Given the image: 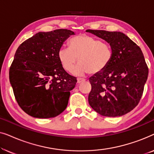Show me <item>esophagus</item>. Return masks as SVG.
Wrapping results in <instances>:
<instances>
[{"label": "esophagus", "mask_w": 154, "mask_h": 154, "mask_svg": "<svg viewBox=\"0 0 154 154\" xmlns=\"http://www.w3.org/2000/svg\"><path fill=\"white\" fill-rule=\"evenodd\" d=\"M85 81V80L83 79H77V83L79 84V83H82V82H83Z\"/></svg>", "instance_id": "obj_1"}]
</instances>
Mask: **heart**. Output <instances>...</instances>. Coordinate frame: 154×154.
<instances>
[{"label":"heart","mask_w":154,"mask_h":154,"mask_svg":"<svg viewBox=\"0 0 154 154\" xmlns=\"http://www.w3.org/2000/svg\"><path fill=\"white\" fill-rule=\"evenodd\" d=\"M69 48L63 47L58 52V58L65 70L71 72L78 62L80 64L73 73L82 75L94 74L104 70L112 58L110 45L90 35L81 34L72 38Z\"/></svg>","instance_id":"heart-1"}]
</instances>
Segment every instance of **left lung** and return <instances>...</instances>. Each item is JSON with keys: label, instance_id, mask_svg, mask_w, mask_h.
I'll return each mask as SVG.
<instances>
[{"label": "left lung", "instance_id": "1", "mask_svg": "<svg viewBox=\"0 0 154 154\" xmlns=\"http://www.w3.org/2000/svg\"><path fill=\"white\" fill-rule=\"evenodd\" d=\"M109 44L112 58L108 66L90 78L88 102L103 116H121L131 111L142 96L149 74L140 48L119 31L88 29Z\"/></svg>", "mask_w": 154, "mask_h": 154}]
</instances>
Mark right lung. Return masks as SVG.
I'll list each match as a JSON object with an SVG mask.
<instances>
[{
  "label": "right lung",
  "mask_w": 154,
  "mask_h": 154,
  "mask_svg": "<svg viewBox=\"0 0 154 154\" xmlns=\"http://www.w3.org/2000/svg\"><path fill=\"white\" fill-rule=\"evenodd\" d=\"M75 33L68 29L38 32L19 46L10 68L18 104L31 116L49 119L66 109L76 79L64 70L58 52Z\"/></svg>",
  "instance_id": "obj_1"
}]
</instances>
